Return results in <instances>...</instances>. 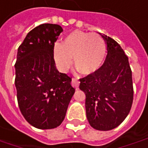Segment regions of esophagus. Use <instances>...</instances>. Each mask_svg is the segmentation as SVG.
Segmentation results:
<instances>
[{
    "instance_id": "esophagus-1",
    "label": "esophagus",
    "mask_w": 148,
    "mask_h": 148,
    "mask_svg": "<svg viewBox=\"0 0 148 148\" xmlns=\"http://www.w3.org/2000/svg\"><path fill=\"white\" fill-rule=\"evenodd\" d=\"M71 84L74 87H75L76 89H78V85H79V81H78L77 78H72V81H71Z\"/></svg>"
}]
</instances>
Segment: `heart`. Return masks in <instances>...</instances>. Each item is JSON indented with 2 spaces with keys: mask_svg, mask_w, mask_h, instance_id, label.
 <instances>
[{
  "mask_svg": "<svg viewBox=\"0 0 148 148\" xmlns=\"http://www.w3.org/2000/svg\"><path fill=\"white\" fill-rule=\"evenodd\" d=\"M106 53V44L98 34L74 31L66 36L62 44H56L53 49L54 59L62 71L72 66V57L75 67L82 74L95 73L103 64Z\"/></svg>",
  "mask_w": 148,
  "mask_h": 148,
  "instance_id": "heart-1",
  "label": "heart"
}]
</instances>
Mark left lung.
<instances>
[{"label":"left lung","mask_w":148,"mask_h":148,"mask_svg":"<svg viewBox=\"0 0 148 148\" xmlns=\"http://www.w3.org/2000/svg\"><path fill=\"white\" fill-rule=\"evenodd\" d=\"M101 36L107 44L106 59L95 73L79 79V88L86 95L89 124L105 131L116 128L129 114L134 88L128 57L116 41Z\"/></svg>","instance_id":"8db88e82"}]
</instances>
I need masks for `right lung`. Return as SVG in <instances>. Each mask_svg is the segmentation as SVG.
<instances>
[{
  "instance_id": "right-lung-1",
  "label": "right lung",
  "mask_w": 148,
  "mask_h": 148,
  "mask_svg": "<svg viewBox=\"0 0 148 148\" xmlns=\"http://www.w3.org/2000/svg\"><path fill=\"white\" fill-rule=\"evenodd\" d=\"M63 29L45 23L28 33L18 49L15 87L20 111L38 129H53L65 119L75 89L55 66L53 49Z\"/></svg>"
}]
</instances>
